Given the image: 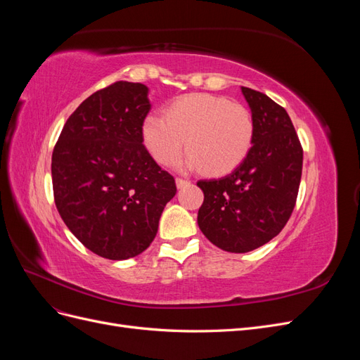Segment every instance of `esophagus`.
<instances>
[{
	"label": "esophagus",
	"mask_w": 360,
	"mask_h": 360,
	"mask_svg": "<svg viewBox=\"0 0 360 360\" xmlns=\"http://www.w3.org/2000/svg\"><path fill=\"white\" fill-rule=\"evenodd\" d=\"M176 184H177V188H179V189H181V188H184V186H188V184H191V181H189V180H186V179H180V177H177V179H176Z\"/></svg>",
	"instance_id": "obj_1"
}]
</instances>
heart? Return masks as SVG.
Wrapping results in <instances>:
<instances>
[{
	"label": "heart",
	"mask_w": 360,
	"mask_h": 360,
	"mask_svg": "<svg viewBox=\"0 0 360 360\" xmlns=\"http://www.w3.org/2000/svg\"><path fill=\"white\" fill-rule=\"evenodd\" d=\"M143 143L160 165H169L186 146L181 167L221 176L242 163L254 143L255 124L246 106L222 96L195 93L174 101L165 115L144 118Z\"/></svg>",
	"instance_id": "heart-1"
}]
</instances>
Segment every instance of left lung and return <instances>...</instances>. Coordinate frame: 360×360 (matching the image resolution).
Masks as SVG:
<instances>
[{
  "mask_svg": "<svg viewBox=\"0 0 360 360\" xmlns=\"http://www.w3.org/2000/svg\"><path fill=\"white\" fill-rule=\"evenodd\" d=\"M252 112L254 143L245 160L221 179L200 180L198 225L226 252L266 245L288 222L302 177L303 148L287 111L264 93L242 86Z\"/></svg>",
  "mask_w": 360,
  "mask_h": 360,
  "instance_id": "1",
  "label": "left lung"
}]
</instances>
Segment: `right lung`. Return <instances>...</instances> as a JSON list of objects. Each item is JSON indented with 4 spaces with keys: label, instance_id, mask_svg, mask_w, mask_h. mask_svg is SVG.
<instances>
[{
    "label": "right lung",
    "instance_id": "1",
    "mask_svg": "<svg viewBox=\"0 0 360 360\" xmlns=\"http://www.w3.org/2000/svg\"><path fill=\"white\" fill-rule=\"evenodd\" d=\"M144 84L117 81L68 118L52 151L57 210L72 234L108 259L139 255L156 237L176 180L150 156L141 127Z\"/></svg>",
    "mask_w": 360,
    "mask_h": 360
}]
</instances>
